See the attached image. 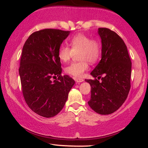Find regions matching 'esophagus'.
<instances>
[{"instance_id": "obj_1", "label": "esophagus", "mask_w": 148, "mask_h": 148, "mask_svg": "<svg viewBox=\"0 0 148 148\" xmlns=\"http://www.w3.org/2000/svg\"><path fill=\"white\" fill-rule=\"evenodd\" d=\"M75 80L77 83H81L84 82V79H80V78H75Z\"/></svg>"}]
</instances>
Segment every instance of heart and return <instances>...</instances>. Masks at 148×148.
Instances as JSON below:
<instances>
[{
  "instance_id": "1",
  "label": "heart",
  "mask_w": 148,
  "mask_h": 148,
  "mask_svg": "<svg viewBox=\"0 0 148 148\" xmlns=\"http://www.w3.org/2000/svg\"><path fill=\"white\" fill-rule=\"evenodd\" d=\"M70 46L62 45L58 50V58L63 62L69 60L75 53H78L79 62H73L65 68V72L75 77H82L88 70L89 64L98 61L101 54L102 46L97 39H91L90 36L78 34L70 40Z\"/></svg>"
}]
</instances>
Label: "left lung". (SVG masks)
I'll list each match as a JSON object with an SVG mask.
<instances>
[{"label":"left lung","mask_w":148,"mask_h":148,"mask_svg":"<svg viewBox=\"0 0 148 148\" xmlns=\"http://www.w3.org/2000/svg\"><path fill=\"white\" fill-rule=\"evenodd\" d=\"M102 58L86 79L91 86L89 106L100 114H112L125 102L131 88V61L124 41L116 32L100 27ZM103 77H102L101 76ZM101 78L100 82L96 77Z\"/></svg>","instance_id":"8db88e82"}]
</instances>
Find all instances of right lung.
Returning <instances> with one entry per match:
<instances>
[{"mask_svg": "<svg viewBox=\"0 0 148 148\" xmlns=\"http://www.w3.org/2000/svg\"><path fill=\"white\" fill-rule=\"evenodd\" d=\"M69 34V31L56 29L35 32L22 50L19 73L23 98L32 111L46 118L59 113L75 84L71 77L61 75L58 55L60 45Z\"/></svg>", "mask_w": 148, "mask_h": 148, "instance_id": "add662e5", "label": "right lung"}]
</instances>
